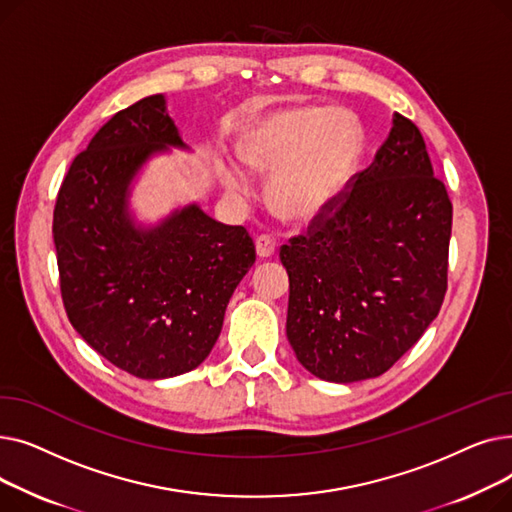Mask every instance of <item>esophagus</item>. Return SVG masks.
<instances>
[{"instance_id": "1", "label": "esophagus", "mask_w": 512, "mask_h": 512, "mask_svg": "<svg viewBox=\"0 0 512 512\" xmlns=\"http://www.w3.org/2000/svg\"><path fill=\"white\" fill-rule=\"evenodd\" d=\"M255 247H257V255L267 259V257H272L276 253V240L270 234H261L255 240Z\"/></svg>"}]
</instances>
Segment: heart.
<instances>
[{"instance_id":"obj_1","label":"heart","mask_w":512,"mask_h":512,"mask_svg":"<svg viewBox=\"0 0 512 512\" xmlns=\"http://www.w3.org/2000/svg\"><path fill=\"white\" fill-rule=\"evenodd\" d=\"M240 151L253 170L274 174L270 203L280 218L311 222L351 184L361 157V134L340 110L292 105L251 122ZM224 182L236 195L251 193L249 178L236 168L224 172Z\"/></svg>"}]
</instances>
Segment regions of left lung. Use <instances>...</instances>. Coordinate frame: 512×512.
I'll return each mask as SVG.
<instances>
[{
    "label": "left lung",
    "mask_w": 512,
    "mask_h": 512,
    "mask_svg": "<svg viewBox=\"0 0 512 512\" xmlns=\"http://www.w3.org/2000/svg\"><path fill=\"white\" fill-rule=\"evenodd\" d=\"M450 230L452 203L421 132L394 114L373 164L280 249L286 336L301 365L336 384L386 373L440 313Z\"/></svg>",
    "instance_id": "8db88e82"
}]
</instances>
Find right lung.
<instances>
[{"instance_id":"obj_1","label":"right lung","mask_w":512,"mask_h":512,"mask_svg":"<svg viewBox=\"0 0 512 512\" xmlns=\"http://www.w3.org/2000/svg\"><path fill=\"white\" fill-rule=\"evenodd\" d=\"M168 147L186 149L166 97L132 103L74 157L53 209L70 324L141 380L174 378L207 359L232 292L255 263L249 232L215 222L195 203L157 226L134 224L130 182Z\"/></svg>"}]
</instances>
